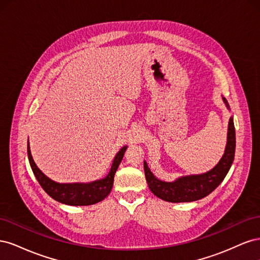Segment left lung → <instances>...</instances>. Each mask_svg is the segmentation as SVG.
Wrapping results in <instances>:
<instances>
[{
	"label": "left lung",
	"mask_w": 260,
	"mask_h": 260,
	"mask_svg": "<svg viewBox=\"0 0 260 260\" xmlns=\"http://www.w3.org/2000/svg\"><path fill=\"white\" fill-rule=\"evenodd\" d=\"M223 102L229 108L226 100ZM235 153V128L233 118L229 120L228 128V143L222 158L217 166L203 175H194L180 178L174 182H164L157 179L149 170L147 164L144 161V172L149 190L154 195L166 202L185 203L194 202L205 198L222 182L228 171L230 170L234 159Z\"/></svg>",
	"instance_id": "8db88e82"
}]
</instances>
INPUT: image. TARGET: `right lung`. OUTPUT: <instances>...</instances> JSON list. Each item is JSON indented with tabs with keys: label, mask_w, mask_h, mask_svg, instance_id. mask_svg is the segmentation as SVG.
<instances>
[{
	"label": "right lung",
	"mask_w": 260,
	"mask_h": 260,
	"mask_svg": "<svg viewBox=\"0 0 260 260\" xmlns=\"http://www.w3.org/2000/svg\"><path fill=\"white\" fill-rule=\"evenodd\" d=\"M127 149V146H123L119 152L117 153L115 159L113 161L111 171L106 176V178L93 181L90 183H57L54 182L51 179L46 177L43 172L37 167L32 156L30 153L29 143H28V158L31 169L40 183L43 190L48 193L52 199L59 203L66 204V205L73 206H86L93 205V204L103 201L106 196L111 193L114 184V177L118 166L121 162L123 154Z\"/></svg>",
	"instance_id": "add662e5"
}]
</instances>
